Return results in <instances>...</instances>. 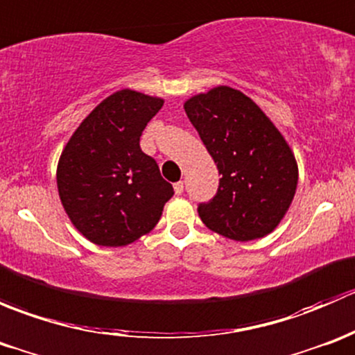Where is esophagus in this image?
Wrapping results in <instances>:
<instances>
[{"label":"esophagus","instance_id":"1","mask_svg":"<svg viewBox=\"0 0 355 355\" xmlns=\"http://www.w3.org/2000/svg\"><path fill=\"white\" fill-rule=\"evenodd\" d=\"M173 187H175V194H177V196L184 194V182H177Z\"/></svg>","mask_w":355,"mask_h":355}]
</instances>
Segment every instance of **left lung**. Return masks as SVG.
<instances>
[{
    "label": "left lung",
    "mask_w": 355,
    "mask_h": 355,
    "mask_svg": "<svg viewBox=\"0 0 355 355\" xmlns=\"http://www.w3.org/2000/svg\"><path fill=\"white\" fill-rule=\"evenodd\" d=\"M221 175L216 194L199 202L202 223L232 241H254L277 228L297 189L288 144L259 106L220 85L184 105Z\"/></svg>",
    "instance_id": "1"
}]
</instances>
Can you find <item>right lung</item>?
Listing matches in <instances>:
<instances>
[{"label":"right lung","mask_w":355,"mask_h":355,"mask_svg":"<svg viewBox=\"0 0 355 355\" xmlns=\"http://www.w3.org/2000/svg\"><path fill=\"white\" fill-rule=\"evenodd\" d=\"M163 99L123 89L80 123L58 163L60 199L68 218L91 242L120 247L151 232L173 187L141 135Z\"/></svg>","instance_id":"1"}]
</instances>
